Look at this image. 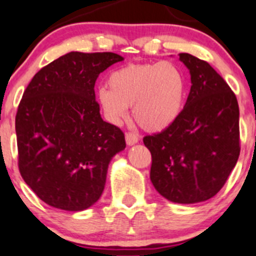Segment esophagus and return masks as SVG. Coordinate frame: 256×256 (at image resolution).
Instances as JSON below:
<instances>
[{"label":"esophagus","mask_w":256,"mask_h":256,"mask_svg":"<svg viewBox=\"0 0 256 256\" xmlns=\"http://www.w3.org/2000/svg\"><path fill=\"white\" fill-rule=\"evenodd\" d=\"M138 134H136V133L133 132H126V142L128 146H132V144H136V143L138 142Z\"/></svg>","instance_id":"esophagus-1"}]
</instances>
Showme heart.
I'll use <instances>...</instances> for the list:
<instances>
[{
  "mask_svg": "<svg viewBox=\"0 0 256 256\" xmlns=\"http://www.w3.org/2000/svg\"><path fill=\"white\" fill-rule=\"evenodd\" d=\"M98 100L108 119L118 123L133 106V116L143 130L160 132L176 122L187 96L186 76L170 62L130 64L112 72Z\"/></svg>",
  "mask_w": 256,
  "mask_h": 256,
  "instance_id": "obj_1",
  "label": "heart"
}]
</instances>
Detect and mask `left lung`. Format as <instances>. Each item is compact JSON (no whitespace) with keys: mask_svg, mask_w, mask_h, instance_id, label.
Returning a JSON list of instances; mask_svg holds the SVG:
<instances>
[{"mask_svg":"<svg viewBox=\"0 0 256 256\" xmlns=\"http://www.w3.org/2000/svg\"><path fill=\"white\" fill-rule=\"evenodd\" d=\"M191 74L182 113L166 130L146 136L152 156L150 181L172 202L215 196L240 154L239 104L228 82L205 60L180 54Z\"/></svg>","mask_w":256,"mask_h":256,"instance_id":"left-lung-1","label":"left lung"}]
</instances>
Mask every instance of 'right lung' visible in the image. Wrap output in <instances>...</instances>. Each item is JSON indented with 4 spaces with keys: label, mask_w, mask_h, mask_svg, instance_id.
Returning <instances> with one entry per match:
<instances>
[{
    "label": "right lung",
    "mask_w": 256,
    "mask_h": 256,
    "mask_svg": "<svg viewBox=\"0 0 256 256\" xmlns=\"http://www.w3.org/2000/svg\"><path fill=\"white\" fill-rule=\"evenodd\" d=\"M114 52H72L38 70L16 113L18 170L40 200L82 211L103 194L112 157L126 148L120 128L102 119L94 85Z\"/></svg>",
    "instance_id": "right-lung-1"
}]
</instances>
